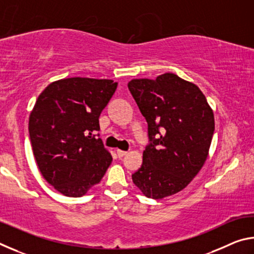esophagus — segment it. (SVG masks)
I'll use <instances>...</instances> for the list:
<instances>
[{"instance_id": "1", "label": "esophagus", "mask_w": 254, "mask_h": 254, "mask_svg": "<svg viewBox=\"0 0 254 254\" xmlns=\"http://www.w3.org/2000/svg\"><path fill=\"white\" fill-rule=\"evenodd\" d=\"M117 153H118L119 158H122V157L126 156V154H127V151H123V150H117Z\"/></svg>"}]
</instances>
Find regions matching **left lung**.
Returning <instances> with one entry per match:
<instances>
[{
	"label": "left lung",
	"mask_w": 254,
	"mask_h": 254,
	"mask_svg": "<svg viewBox=\"0 0 254 254\" xmlns=\"http://www.w3.org/2000/svg\"><path fill=\"white\" fill-rule=\"evenodd\" d=\"M127 87L147 120L149 137L132 180L149 198H165L183 190L203 167L215 128L213 111L195 84L171 72L132 79Z\"/></svg>",
	"instance_id": "obj_1"
}]
</instances>
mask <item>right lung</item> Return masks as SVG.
<instances>
[{"mask_svg": "<svg viewBox=\"0 0 254 254\" xmlns=\"http://www.w3.org/2000/svg\"><path fill=\"white\" fill-rule=\"evenodd\" d=\"M117 87L111 79L74 77L54 81L38 97L30 141L40 173L63 195H85L110 167L98 119Z\"/></svg>", "mask_w": 254, "mask_h": 254, "instance_id": "1", "label": "right lung"}]
</instances>
